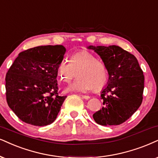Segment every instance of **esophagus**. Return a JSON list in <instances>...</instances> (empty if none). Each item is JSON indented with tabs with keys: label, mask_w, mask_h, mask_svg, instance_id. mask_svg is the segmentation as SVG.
<instances>
[{
	"label": "esophagus",
	"mask_w": 158,
	"mask_h": 158,
	"mask_svg": "<svg viewBox=\"0 0 158 158\" xmlns=\"http://www.w3.org/2000/svg\"><path fill=\"white\" fill-rule=\"evenodd\" d=\"M81 97L82 98L85 99V100H88V99L90 98V97H89V95H81Z\"/></svg>",
	"instance_id": "1"
}]
</instances>
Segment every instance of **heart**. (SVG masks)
Instances as JSON below:
<instances>
[{
  "label": "heart",
  "instance_id": "1",
  "mask_svg": "<svg viewBox=\"0 0 158 158\" xmlns=\"http://www.w3.org/2000/svg\"><path fill=\"white\" fill-rule=\"evenodd\" d=\"M57 78L64 83H69L76 76L77 79L65 89L67 92L87 93L95 88L101 89L109 80V71L103 62L87 50L73 53L70 57V63L62 60L56 69Z\"/></svg>",
  "mask_w": 158,
  "mask_h": 158
}]
</instances>
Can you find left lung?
I'll use <instances>...</instances> for the list:
<instances>
[{"instance_id": "obj_1", "label": "left lung", "mask_w": 158, "mask_h": 158, "mask_svg": "<svg viewBox=\"0 0 158 158\" xmlns=\"http://www.w3.org/2000/svg\"><path fill=\"white\" fill-rule=\"evenodd\" d=\"M109 71L107 87L101 92L104 105L93 115L101 125H118L134 114L143 100L144 76L134 55L118 46H89Z\"/></svg>"}]
</instances>
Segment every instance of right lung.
<instances>
[{
	"instance_id": "add662e5",
	"label": "right lung",
	"mask_w": 158,
	"mask_h": 158,
	"mask_svg": "<svg viewBox=\"0 0 158 158\" xmlns=\"http://www.w3.org/2000/svg\"><path fill=\"white\" fill-rule=\"evenodd\" d=\"M63 45L39 46L22 52L6 76V96L10 109L35 126L52 123L67 96H60L56 69L63 60Z\"/></svg>"
}]
</instances>
